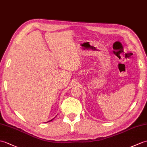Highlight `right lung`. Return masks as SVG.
Returning <instances> with one entry per match:
<instances>
[{
	"label": "right lung",
	"mask_w": 147,
	"mask_h": 147,
	"mask_svg": "<svg viewBox=\"0 0 147 147\" xmlns=\"http://www.w3.org/2000/svg\"><path fill=\"white\" fill-rule=\"evenodd\" d=\"M53 120V119H52V120H50V121H52V120Z\"/></svg>",
	"instance_id": "add662e5"
}]
</instances>
